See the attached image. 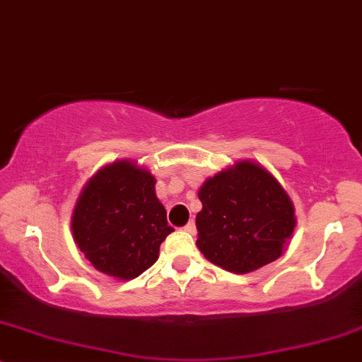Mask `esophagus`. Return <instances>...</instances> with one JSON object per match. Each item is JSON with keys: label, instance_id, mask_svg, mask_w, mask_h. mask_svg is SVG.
<instances>
[{"label": "esophagus", "instance_id": "obj_1", "mask_svg": "<svg viewBox=\"0 0 362 362\" xmlns=\"http://www.w3.org/2000/svg\"><path fill=\"white\" fill-rule=\"evenodd\" d=\"M185 232H188V233H195L197 232L195 221H193V219H192V221L186 223V225H185Z\"/></svg>", "mask_w": 362, "mask_h": 362}]
</instances>
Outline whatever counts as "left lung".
<instances>
[{"label":"left lung","mask_w":362,"mask_h":362,"mask_svg":"<svg viewBox=\"0 0 362 362\" xmlns=\"http://www.w3.org/2000/svg\"><path fill=\"white\" fill-rule=\"evenodd\" d=\"M199 199L197 245L209 262L235 274L277 259L296 225L284 188L251 162H238L207 180Z\"/></svg>","instance_id":"obj_1"}]
</instances>
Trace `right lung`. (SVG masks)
<instances>
[{
  "label": "right lung",
  "mask_w": 362,
  "mask_h": 362,
  "mask_svg": "<svg viewBox=\"0 0 362 362\" xmlns=\"http://www.w3.org/2000/svg\"><path fill=\"white\" fill-rule=\"evenodd\" d=\"M74 242L99 272L137 277L158 259L173 226L155 195V177L130 162L99 170L78 199L71 219Z\"/></svg>",
  "instance_id": "obj_1"
}]
</instances>
